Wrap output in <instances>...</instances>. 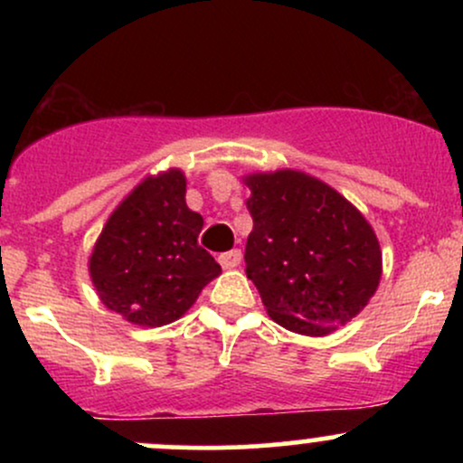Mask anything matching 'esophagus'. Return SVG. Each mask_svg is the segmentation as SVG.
Returning <instances> with one entry per match:
<instances>
[{
  "label": "esophagus",
  "instance_id": "34e87169",
  "mask_svg": "<svg viewBox=\"0 0 463 463\" xmlns=\"http://www.w3.org/2000/svg\"><path fill=\"white\" fill-rule=\"evenodd\" d=\"M241 263V252L239 250H231V252L220 254V265L224 269H235Z\"/></svg>",
  "mask_w": 463,
  "mask_h": 463
}]
</instances>
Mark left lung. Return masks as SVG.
I'll list each match as a JSON object with an SVG mask.
<instances>
[{"label":"left lung","mask_w":463,"mask_h":463,"mask_svg":"<svg viewBox=\"0 0 463 463\" xmlns=\"http://www.w3.org/2000/svg\"><path fill=\"white\" fill-rule=\"evenodd\" d=\"M252 232L246 274L269 317L300 335H328L374 296L381 248L372 226L337 191L302 172L246 178Z\"/></svg>","instance_id":"left-lung-1"}]
</instances>
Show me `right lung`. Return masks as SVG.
Segmentation results:
<instances>
[{"label":"right lung","instance_id":"1","mask_svg":"<svg viewBox=\"0 0 463 463\" xmlns=\"http://www.w3.org/2000/svg\"><path fill=\"white\" fill-rule=\"evenodd\" d=\"M184 189L178 169L143 180L109 217L89 261L99 300L139 326L178 320L222 272L198 243L204 222Z\"/></svg>","mask_w":463,"mask_h":463}]
</instances>
